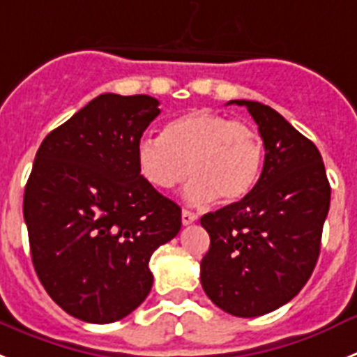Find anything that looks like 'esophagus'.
Returning a JSON list of instances; mask_svg holds the SVG:
<instances>
[{"label": "esophagus", "mask_w": 357, "mask_h": 357, "mask_svg": "<svg viewBox=\"0 0 357 357\" xmlns=\"http://www.w3.org/2000/svg\"><path fill=\"white\" fill-rule=\"evenodd\" d=\"M197 221V213L190 212V210H183L181 212V222L185 226L187 225H192V222Z\"/></svg>", "instance_id": "obj_1"}]
</instances>
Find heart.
<instances>
[{
	"mask_svg": "<svg viewBox=\"0 0 357 357\" xmlns=\"http://www.w3.org/2000/svg\"><path fill=\"white\" fill-rule=\"evenodd\" d=\"M136 167L145 183L167 192L194 176L185 199L203 204L217 197L234 203L255 187L264 163V142L255 127L208 109H196L165 126L161 138L136 144Z\"/></svg>",
	"mask_w": 357,
	"mask_h": 357,
	"instance_id": "1",
	"label": "heart"
}]
</instances>
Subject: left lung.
Masks as SVG:
<instances>
[{"mask_svg": "<svg viewBox=\"0 0 357 357\" xmlns=\"http://www.w3.org/2000/svg\"><path fill=\"white\" fill-rule=\"evenodd\" d=\"M244 105L259 126L266 156L252 192L204 213L210 250L201 260V286L225 312L268 314L293 300L320 255L331 204L320 151L280 113L253 100Z\"/></svg>", "mask_w": 357, "mask_h": 357, "instance_id": "left-lung-1", "label": "left lung"}]
</instances>
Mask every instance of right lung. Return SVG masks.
<instances>
[{"mask_svg": "<svg viewBox=\"0 0 357 357\" xmlns=\"http://www.w3.org/2000/svg\"><path fill=\"white\" fill-rule=\"evenodd\" d=\"M158 105L149 95L104 93L36 154L23 199L33 268L52 300L82 321L131 314L153 287L151 255L181 228V208L136 167Z\"/></svg>", "mask_w": 357, "mask_h": 357, "instance_id": "add662e5", "label": "right lung"}]
</instances>
